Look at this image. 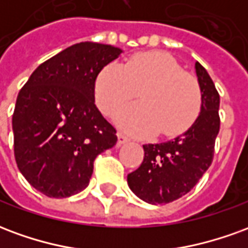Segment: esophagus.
Masks as SVG:
<instances>
[{
	"mask_svg": "<svg viewBox=\"0 0 248 248\" xmlns=\"http://www.w3.org/2000/svg\"><path fill=\"white\" fill-rule=\"evenodd\" d=\"M129 138L126 137L124 134H122V133H118V145H124V143H126V142H129Z\"/></svg>",
	"mask_w": 248,
	"mask_h": 248,
	"instance_id": "esophagus-1",
	"label": "esophagus"
}]
</instances>
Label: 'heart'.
I'll use <instances>...</instances> for the list:
<instances>
[{
    "mask_svg": "<svg viewBox=\"0 0 248 248\" xmlns=\"http://www.w3.org/2000/svg\"><path fill=\"white\" fill-rule=\"evenodd\" d=\"M94 94L98 108L108 117L121 113L138 94L140 105L127 108L118 118L135 135L155 131L163 137L182 134L202 108V89L197 77L163 51L140 53L122 66L110 63L103 67Z\"/></svg>",
    "mask_w": 248,
    "mask_h": 248,
    "instance_id": "heart-1",
    "label": "heart"
}]
</instances>
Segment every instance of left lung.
<instances>
[{"instance_id":"8db88e82","label":"left lung","mask_w":248,"mask_h":248,"mask_svg":"<svg viewBox=\"0 0 248 248\" xmlns=\"http://www.w3.org/2000/svg\"><path fill=\"white\" fill-rule=\"evenodd\" d=\"M202 89V108L197 121L177 138L143 145V162L127 175L137 197L151 204L177 201L195 186L214 158L219 133V93L206 69L195 62Z\"/></svg>"}]
</instances>
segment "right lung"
Here are the masks:
<instances>
[{"label":"right lung","mask_w":248,"mask_h":248,"mask_svg":"<svg viewBox=\"0 0 248 248\" xmlns=\"http://www.w3.org/2000/svg\"><path fill=\"white\" fill-rule=\"evenodd\" d=\"M122 53L81 42L41 63L14 108V158L31 186L50 198L86 188L97 155L117 143V130L94 102L98 74Z\"/></svg>","instance_id":"1"}]
</instances>
